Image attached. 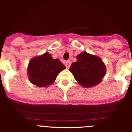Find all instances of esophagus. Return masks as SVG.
I'll list each match as a JSON object with an SVG mask.
<instances>
[{"instance_id":"1","label":"esophagus","mask_w":132,"mask_h":132,"mask_svg":"<svg viewBox=\"0 0 132 132\" xmlns=\"http://www.w3.org/2000/svg\"><path fill=\"white\" fill-rule=\"evenodd\" d=\"M65 66H66V67H67V69L69 68L70 66H71V61H70L69 60L65 62Z\"/></svg>"}]
</instances>
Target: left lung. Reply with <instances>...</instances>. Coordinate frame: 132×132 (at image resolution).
Returning a JSON list of instances; mask_svg holds the SVG:
<instances>
[{"label": "left lung", "instance_id": "8db88e82", "mask_svg": "<svg viewBox=\"0 0 132 132\" xmlns=\"http://www.w3.org/2000/svg\"><path fill=\"white\" fill-rule=\"evenodd\" d=\"M76 57L77 61L72 63L69 69L76 80L84 88L100 84L106 73V66L101 58L86 52Z\"/></svg>", "mask_w": 132, "mask_h": 132}]
</instances>
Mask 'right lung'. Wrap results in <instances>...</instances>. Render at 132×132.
I'll return each mask as SVG.
<instances>
[{
  "label": "right lung",
  "mask_w": 132,
  "mask_h": 132,
  "mask_svg": "<svg viewBox=\"0 0 132 132\" xmlns=\"http://www.w3.org/2000/svg\"><path fill=\"white\" fill-rule=\"evenodd\" d=\"M66 67L48 52L30 60L27 68L29 81L38 87H47L54 82L57 76Z\"/></svg>",
  "instance_id": "obj_1"
}]
</instances>
